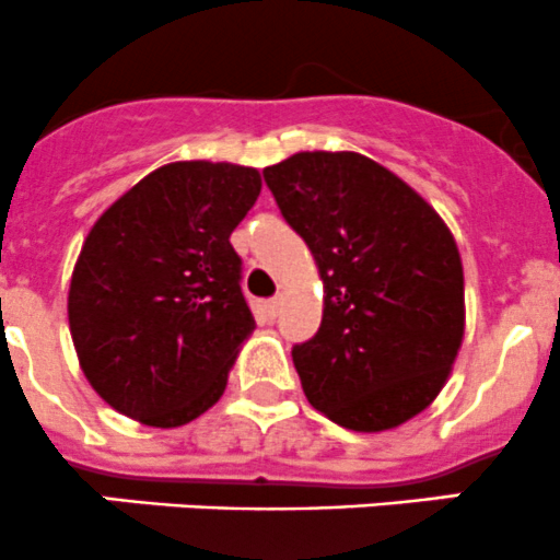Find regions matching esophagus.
<instances>
[{"label": "esophagus", "instance_id": "1", "mask_svg": "<svg viewBox=\"0 0 560 560\" xmlns=\"http://www.w3.org/2000/svg\"><path fill=\"white\" fill-rule=\"evenodd\" d=\"M280 307H282V296H280V293H278V296L267 299V313L272 315V318L280 313Z\"/></svg>", "mask_w": 560, "mask_h": 560}]
</instances>
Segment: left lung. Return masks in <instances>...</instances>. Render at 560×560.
Instances as JSON below:
<instances>
[{
  "instance_id": "1",
  "label": "left lung",
  "mask_w": 560,
  "mask_h": 560,
  "mask_svg": "<svg viewBox=\"0 0 560 560\" xmlns=\"http://www.w3.org/2000/svg\"><path fill=\"white\" fill-rule=\"evenodd\" d=\"M324 280V318L293 346L310 406L340 428L408 422L450 378L466 329L455 236L433 207L357 152H299L264 168Z\"/></svg>"
}]
</instances>
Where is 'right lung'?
<instances>
[{"instance_id":"obj_1","label":"right lung","mask_w":560,"mask_h":560,"mask_svg":"<svg viewBox=\"0 0 560 560\" xmlns=\"http://www.w3.org/2000/svg\"><path fill=\"white\" fill-rule=\"evenodd\" d=\"M261 192L256 168L168 163L92 225L68 318L92 389L149 428H179L220 400L256 320L231 231Z\"/></svg>"}]
</instances>
